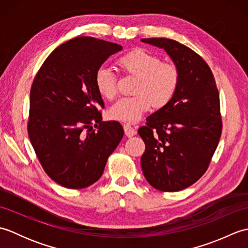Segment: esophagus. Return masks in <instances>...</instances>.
Segmentation results:
<instances>
[{"label":"esophagus","mask_w":248,"mask_h":248,"mask_svg":"<svg viewBox=\"0 0 248 248\" xmlns=\"http://www.w3.org/2000/svg\"><path fill=\"white\" fill-rule=\"evenodd\" d=\"M124 133H125V135L128 136V138H131V136H133V135L136 134L135 128H133L130 124H124Z\"/></svg>","instance_id":"obj_1"}]
</instances>
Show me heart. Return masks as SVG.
I'll list each match as a JSON object with an SVG mask.
<instances>
[{"mask_svg": "<svg viewBox=\"0 0 248 248\" xmlns=\"http://www.w3.org/2000/svg\"><path fill=\"white\" fill-rule=\"evenodd\" d=\"M118 66L124 72L138 77L135 96L118 100L109 109V116L120 121L135 123L152 107H163L171 100L179 83L178 67L144 50H135L121 56ZM94 84L102 97L112 100L117 93L116 77L109 68L102 66L94 75Z\"/></svg>", "mask_w": 248, "mask_h": 248, "instance_id": "obj_1", "label": "heart"}]
</instances>
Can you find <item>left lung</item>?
<instances>
[{
  "mask_svg": "<svg viewBox=\"0 0 248 248\" xmlns=\"http://www.w3.org/2000/svg\"><path fill=\"white\" fill-rule=\"evenodd\" d=\"M164 49L178 67L173 97L139 129L146 149L140 165L146 180L162 192H177L207 170L222 134L219 93L213 73L196 52L176 40L144 38Z\"/></svg>",
  "mask_w": 248,
  "mask_h": 248,
  "instance_id": "1",
  "label": "left lung"
}]
</instances>
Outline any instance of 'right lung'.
Masks as SVG:
<instances>
[{
  "label": "right lung",
  "instance_id": "1",
  "mask_svg": "<svg viewBox=\"0 0 248 248\" xmlns=\"http://www.w3.org/2000/svg\"><path fill=\"white\" fill-rule=\"evenodd\" d=\"M117 44L77 37L52 52L34 78L28 132L41 166L67 188L92 186L124 136L118 121H102L94 75ZM96 128L94 130L92 124Z\"/></svg>",
  "mask_w": 248,
  "mask_h": 248
}]
</instances>
